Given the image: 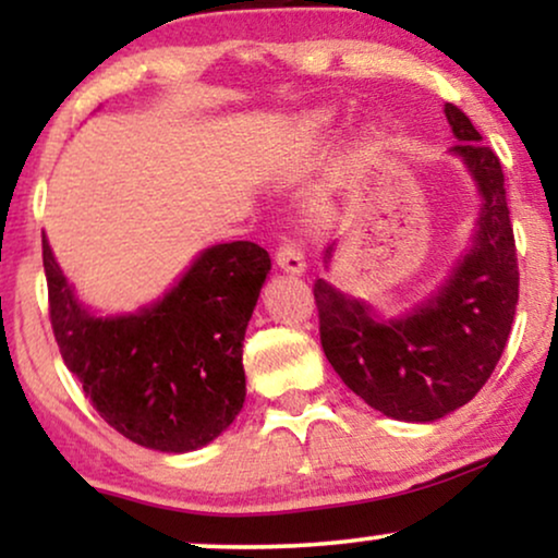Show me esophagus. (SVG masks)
Here are the masks:
<instances>
[{
  "instance_id": "34e87169",
  "label": "esophagus",
  "mask_w": 558,
  "mask_h": 558,
  "mask_svg": "<svg viewBox=\"0 0 558 558\" xmlns=\"http://www.w3.org/2000/svg\"><path fill=\"white\" fill-rule=\"evenodd\" d=\"M275 263H278L280 270L286 272H293L299 275L306 270V257H303V252L299 250V244L293 242V239H283L278 246V252H275Z\"/></svg>"
}]
</instances>
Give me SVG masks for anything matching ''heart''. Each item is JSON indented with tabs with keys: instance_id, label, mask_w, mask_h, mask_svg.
<instances>
[{
	"instance_id": "1",
	"label": "heart",
	"mask_w": 558,
	"mask_h": 558,
	"mask_svg": "<svg viewBox=\"0 0 558 558\" xmlns=\"http://www.w3.org/2000/svg\"><path fill=\"white\" fill-rule=\"evenodd\" d=\"M324 121H327V112H316V116H312V125H322Z\"/></svg>"
}]
</instances>
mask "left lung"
I'll use <instances>...</instances> for the list:
<instances>
[{"label": "left lung", "mask_w": 558, "mask_h": 558, "mask_svg": "<svg viewBox=\"0 0 558 558\" xmlns=\"http://www.w3.org/2000/svg\"><path fill=\"white\" fill-rule=\"evenodd\" d=\"M446 116L458 138L453 151L484 197L474 250L448 286L404 319L376 322L361 301L324 280L314 283L331 368L365 404L404 422L440 420L476 397L502 357L520 293L502 165L466 112L448 102Z\"/></svg>", "instance_id": "8db88e82"}]
</instances>
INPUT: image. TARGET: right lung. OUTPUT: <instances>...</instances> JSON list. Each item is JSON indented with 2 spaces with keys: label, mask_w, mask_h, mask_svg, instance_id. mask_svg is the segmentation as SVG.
Instances as JSON below:
<instances>
[{
  "label": "right lung",
  "mask_w": 558,
  "mask_h": 558,
  "mask_svg": "<svg viewBox=\"0 0 558 558\" xmlns=\"http://www.w3.org/2000/svg\"><path fill=\"white\" fill-rule=\"evenodd\" d=\"M48 314L66 368L123 437L165 453L214 440L242 412V342L270 255L216 244L146 312L95 319L74 299L44 236Z\"/></svg>",
  "instance_id": "right-lung-1"
}]
</instances>
